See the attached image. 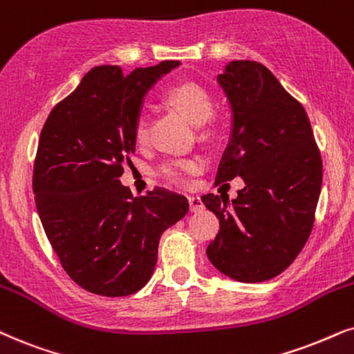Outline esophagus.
<instances>
[{
    "label": "esophagus",
    "instance_id": "obj_1",
    "mask_svg": "<svg viewBox=\"0 0 354 354\" xmlns=\"http://www.w3.org/2000/svg\"><path fill=\"white\" fill-rule=\"evenodd\" d=\"M188 203H190V211L192 213H198V211H201L205 208L203 201H201L200 196H188Z\"/></svg>",
    "mask_w": 354,
    "mask_h": 354
}]
</instances>
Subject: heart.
<instances>
[{
	"label": "heart",
	"mask_w": 354,
	"mask_h": 354,
	"mask_svg": "<svg viewBox=\"0 0 354 354\" xmlns=\"http://www.w3.org/2000/svg\"><path fill=\"white\" fill-rule=\"evenodd\" d=\"M167 102L180 110L188 120L195 125H205L213 117V100L203 87L195 82H183L174 86L166 94ZM149 125L148 120L141 115L135 127V140L140 145L148 141ZM201 169V160L198 158H176L167 159L158 167V176L164 180L172 183H183L190 174L198 172Z\"/></svg>",
	"instance_id": "b5f03b06"
}]
</instances>
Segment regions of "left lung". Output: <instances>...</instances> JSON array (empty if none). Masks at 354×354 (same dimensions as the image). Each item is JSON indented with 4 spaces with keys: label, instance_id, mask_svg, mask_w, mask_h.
Segmentation results:
<instances>
[{
    "label": "left lung",
    "instance_id": "left-lung-1",
    "mask_svg": "<svg viewBox=\"0 0 354 354\" xmlns=\"http://www.w3.org/2000/svg\"><path fill=\"white\" fill-rule=\"evenodd\" d=\"M218 82L231 104L232 133L216 183L239 176L245 187L232 205L223 195L201 196L219 219L206 255L229 278L267 281L296 260L310 236L322 158L304 107L267 66L237 59Z\"/></svg>",
    "mask_w": 354,
    "mask_h": 354
}]
</instances>
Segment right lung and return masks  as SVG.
Instances as JSON below:
<instances>
[{
	"label": "right lung",
	"mask_w": 354,
	"mask_h": 354,
	"mask_svg": "<svg viewBox=\"0 0 354 354\" xmlns=\"http://www.w3.org/2000/svg\"><path fill=\"white\" fill-rule=\"evenodd\" d=\"M178 65L160 62L130 75L95 66L40 131L32 176L37 211L63 270L94 295L140 291L154 272L162 232L188 211L185 196L167 188L133 196L120 183L145 94Z\"/></svg>",
	"instance_id": "add662e5"
}]
</instances>
